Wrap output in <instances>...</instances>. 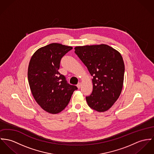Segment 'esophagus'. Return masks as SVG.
<instances>
[{"label":"esophagus","mask_w":154,"mask_h":154,"mask_svg":"<svg viewBox=\"0 0 154 154\" xmlns=\"http://www.w3.org/2000/svg\"><path fill=\"white\" fill-rule=\"evenodd\" d=\"M81 85H82V83H78V84L77 85V88L79 89V88H80V87H81Z\"/></svg>","instance_id":"34e87169"}]
</instances>
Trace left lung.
Returning a JSON list of instances; mask_svg holds the SVG:
<instances>
[{
  "label": "left lung",
  "instance_id": "1",
  "mask_svg": "<svg viewBox=\"0 0 154 154\" xmlns=\"http://www.w3.org/2000/svg\"><path fill=\"white\" fill-rule=\"evenodd\" d=\"M74 49L93 77L92 93L86 97L88 106L98 112L106 111L122 91L125 66L121 54L106 45L77 46Z\"/></svg>",
  "mask_w": 154,
  "mask_h": 154
}]
</instances>
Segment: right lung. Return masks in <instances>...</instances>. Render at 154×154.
<instances>
[{
	"mask_svg": "<svg viewBox=\"0 0 154 154\" xmlns=\"http://www.w3.org/2000/svg\"><path fill=\"white\" fill-rule=\"evenodd\" d=\"M72 48L51 43L38 49L29 62L27 75L32 93L37 103L49 113L63 111L77 90L58 71L61 58Z\"/></svg>",
	"mask_w": 154,
	"mask_h": 154,
	"instance_id": "obj_1",
	"label": "right lung"
}]
</instances>
